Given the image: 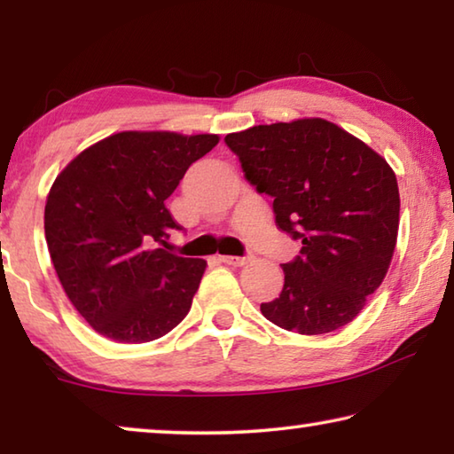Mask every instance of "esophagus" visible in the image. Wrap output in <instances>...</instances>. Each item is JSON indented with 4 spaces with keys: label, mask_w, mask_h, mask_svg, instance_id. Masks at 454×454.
Wrapping results in <instances>:
<instances>
[{
    "label": "esophagus",
    "mask_w": 454,
    "mask_h": 454,
    "mask_svg": "<svg viewBox=\"0 0 454 454\" xmlns=\"http://www.w3.org/2000/svg\"><path fill=\"white\" fill-rule=\"evenodd\" d=\"M248 256H220V262H224L228 266H244L248 264Z\"/></svg>",
    "instance_id": "obj_1"
}]
</instances>
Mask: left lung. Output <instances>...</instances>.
Segmentation results:
<instances>
[{
	"label": "left lung",
	"instance_id": "1",
	"mask_svg": "<svg viewBox=\"0 0 454 454\" xmlns=\"http://www.w3.org/2000/svg\"><path fill=\"white\" fill-rule=\"evenodd\" d=\"M246 180L274 198L276 224L302 242L282 264L264 318L298 334L347 326L388 272L401 196L393 168L347 129L322 118L254 126L224 137Z\"/></svg>",
	"mask_w": 454,
	"mask_h": 454
}]
</instances>
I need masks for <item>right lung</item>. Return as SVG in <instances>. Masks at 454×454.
I'll return each instance as SVG.
<instances>
[{"instance_id":"1","label":"right lung","mask_w":454,"mask_h":454,"mask_svg":"<svg viewBox=\"0 0 454 454\" xmlns=\"http://www.w3.org/2000/svg\"><path fill=\"white\" fill-rule=\"evenodd\" d=\"M218 142L216 134L120 132L78 153L51 184L43 214L51 262L98 334L150 342L190 312L206 260L160 248L182 228L166 200Z\"/></svg>"}]
</instances>
